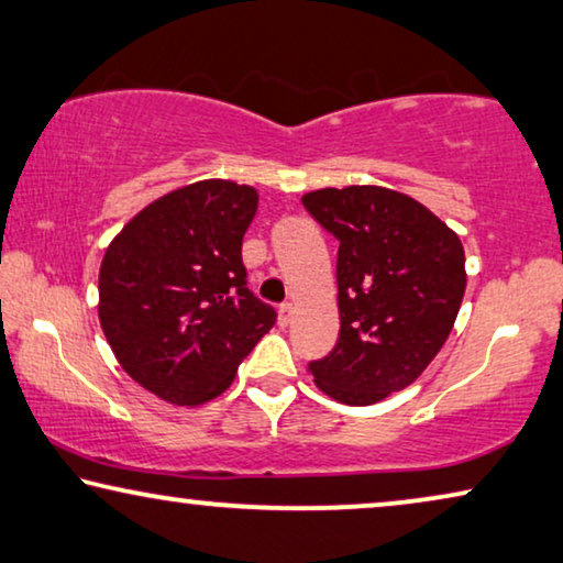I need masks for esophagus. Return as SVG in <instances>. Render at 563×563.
Segmentation results:
<instances>
[{"label":"esophagus","instance_id":"obj_1","mask_svg":"<svg viewBox=\"0 0 563 563\" xmlns=\"http://www.w3.org/2000/svg\"><path fill=\"white\" fill-rule=\"evenodd\" d=\"M291 317H295V305H291V301H284L279 307V324H289Z\"/></svg>","mask_w":563,"mask_h":563}]
</instances>
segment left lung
I'll list each match as a JSON object with an SVG mask.
<instances>
[{
    "label": "left lung",
    "mask_w": 563,
    "mask_h": 563,
    "mask_svg": "<svg viewBox=\"0 0 563 563\" xmlns=\"http://www.w3.org/2000/svg\"><path fill=\"white\" fill-rule=\"evenodd\" d=\"M301 206L340 241V338L307 371L340 404H378L411 386L450 338L467 287L462 241L411 195L380 185L322 187Z\"/></svg>",
    "instance_id": "1"
}]
</instances>
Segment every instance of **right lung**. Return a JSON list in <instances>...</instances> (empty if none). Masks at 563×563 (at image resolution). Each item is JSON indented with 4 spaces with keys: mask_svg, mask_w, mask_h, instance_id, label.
Instances as JSON below:
<instances>
[{
    "mask_svg": "<svg viewBox=\"0 0 563 563\" xmlns=\"http://www.w3.org/2000/svg\"><path fill=\"white\" fill-rule=\"evenodd\" d=\"M256 208V187L200 180L142 208L106 249L101 330L129 378L162 401H213L274 328L241 262Z\"/></svg>",
    "mask_w": 563,
    "mask_h": 563,
    "instance_id": "obj_1",
    "label": "right lung"
}]
</instances>
